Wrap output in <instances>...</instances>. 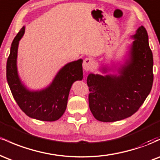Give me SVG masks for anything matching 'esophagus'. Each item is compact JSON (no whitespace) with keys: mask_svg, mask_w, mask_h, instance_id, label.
I'll use <instances>...</instances> for the list:
<instances>
[{"mask_svg":"<svg viewBox=\"0 0 160 160\" xmlns=\"http://www.w3.org/2000/svg\"><path fill=\"white\" fill-rule=\"evenodd\" d=\"M94 65H95V62L92 58H86L85 59H84L83 63H82L83 69L86 71H90V70L92 69L93 67H94Z\"/></svg>","mask_w":160,"mask_h":160,"instance_id":"obj_1","label":"esophagus"}]
</instances>
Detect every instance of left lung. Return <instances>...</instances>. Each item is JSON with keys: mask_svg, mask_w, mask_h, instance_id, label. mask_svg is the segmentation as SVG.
I'll return each mask as SVG.
<instances>
[{"mask_svg": "<svg viewBox=\"0 0 160 160\" xmlns=\"http://www.w3.org/2000/svg\"><path fill=\"white\" fill-rule=\"evenodd\" d=\"M131 38L124 64L116 68L115 74L88 75L89 104L97 120L115 122L131 117L142 105L153 81V53L146 29L141 25ZM104 74L113 71L108 65L99 68Z\"/></svg>", "mask_w": 160, "mask_h": 160, "instance_id": "obj_1", "label": "left lung"}]
</instances>
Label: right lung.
<instances>
[{"mask_svg": "<svg viewBox=\"0 0 160 160\" xmlns=\"http://www.w3.org/2000/svg\"><path fill=\"white\" fill-rule=\"evenodd\" d=\"M25 30L23 26L11 44L7 62V82L16 103L27 116L38 120L56 121L65 113L72 84L83 78L82 59L66 64L44 89L30 90L22 82L17 68L18 47Z\"/></svg>", "mask_w": 160, "mask_h": 160, "instance_id": "obj_1", "label": "right lung"}]
</instances>
